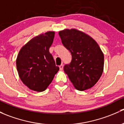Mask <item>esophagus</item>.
Instances as JSON below:
<instances>
[{"label":"esophagus","instance_id":"obj_1","mask_svg":"<svg viewBox=\"0 0 124 124\" xmlns=\"http://www.w3.org/2000/svg\"><path fill=\"white\" fill-rule=\"evenodd\" d=\"M63 65H61L59 66L60 70H61V71H62V70H63Z\"/></svg>","mask_w":124,"mask_h":124}]
</instances>
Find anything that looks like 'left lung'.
Listing matches in <instances>:
<instances>
[{
  "instance_id": "1",
  "label": "left lung",
  "mask_w": 124,
  "mask_h": 124,
  "mask_svg": "<svg viewBox=\"0 0 124 124\" xmlns=\"http://www.w3.org/2000/svg\"><path fill=\"white\" fill-rule=\"evenodd\" d=\"M63 45L72 55L65 72L77 90L92 88L100 79L104 66V55L96 41L82 31L65 29L59 32Z\"/></svg>"
}]
</instances>
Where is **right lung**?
I'll list each match as a JSON object with an SVG mask.
<instances>
[{"label": "right lung", "mask_w": 124, "mask_h": 124, "mask_svg": "<svg viewBox=\"0 0 124 124\" xmlns=\"http://www.w3.org/2000/svg\"><path fill=\"white\" fill-rule=\"evenodd\" d=\"M54 37V31L36 36L18 53L16 62L18 75L23 83L32 90L45 91L59 70L49 52Z\"/></svg>", "instance_id": "1"}]
</instances>
